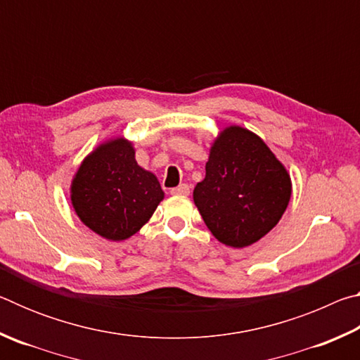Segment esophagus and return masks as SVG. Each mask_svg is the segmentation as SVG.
<instances>
[{
  "label": "esophagus",
  "mask_w": 360,
  "mask_h": 360,
  "mask_svg": "<svg viewBox=\"0 0 360 360\" xmlns=\"http://www.w3.org/2000/svg\"><path fill=\"white\" fill-rule=\"evenodd\" d=\"M169 192H172V195H188V193H191V187H188L187 184H181L178 187L172 188Z\"/></svg>",
  "instance_id": "esophagus-1"
}]
</instances>
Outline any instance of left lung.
<instances>
[{
  "label": "left lung",
  "instance_id": "obj_1",
  "mask_svg": "<svg viewBox=\"0 0 360 360\" xmlns=\"http://www.w3.org/2000/svg\"><path fill=\"white\" fill-rule=\"evenodd\" d=\"M290 195V174L264 139L230 125L211 144L205 179L193 188V203L216 240L241 249L275 227Z\"/></svg>",
  "mask_w": 360,
  "mask_h": 360
}]
</instances>
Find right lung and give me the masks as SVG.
I'll return each mask as SVG.
<instances>
[{
	"mask_svg": "<svg viewBox=\"0 0 360 360\" xmlns=\"http://www.w3.org/2000/svg\"><path fill=\"white\" fill-rule=\"evenodd\" d=\"M70 197L85 227L109 241H124L148 224L165 192L154 173L138 165L133 143L115 136L81 162Z\"/></svg>",
	"mask_w": 360,
	"mask_h": 360,
	"instance_id": "right-lung-1",
	"label": "right lung"
}]
</instances>
